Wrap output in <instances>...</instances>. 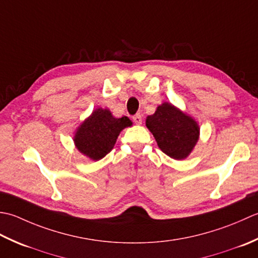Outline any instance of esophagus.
<instances>
[{"mask_svg":"<svg viewBox=\"0 0 258 258\" xmlns=\"http://www.w3.org/2000/svg\"><path fill=\"white\" fill-rule=\"evenodd\" d=\"M133 120H134V122H135L136 124H141V122H143V118H141V115H140V114H136V115H134V117H133Z\"/></svg>","mask_w":258,"mask_h":258,"instance_id":"1","label":"esophagus"}]
</instances>
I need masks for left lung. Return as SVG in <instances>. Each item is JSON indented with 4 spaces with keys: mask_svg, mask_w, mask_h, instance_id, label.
<instances>
[{
    "mask_svg": "<svg viewBox=\"0 0 258 258\" xmlns=\"http://www.w3.org/2000/svg\"><path fill=\"white\" fill-rule=\"evenodd\" d=\"M146 125L161 151L177 160L187 158L199 138L195 120L168 102L160 104L154 114L147 117Z\"/></svg>",
    "mask_w": 258,
    "mask_h": 258,
    "instance_id": "obj_1",
    "label": "left lung"
}]
</instances>
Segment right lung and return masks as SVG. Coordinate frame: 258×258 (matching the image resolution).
Here are the masks:
<instances>
[{"label": "right lung", "instance_id": "right-lung-1", "mask_svg": "<svg viewBox=\"0 0 258 258\" xmlns=\"http://www.w3.org/2000/svg\"><path fill=\"white\" fill-rule=\"evenodd\" d=\"M130 125L128 117L114 118L109 109L98 108L79 125L73 140L82 155L97 161L113 149L119 134Z\"/></svg>", "mask_w": 258, "mask_h": 258}]
</instances>
